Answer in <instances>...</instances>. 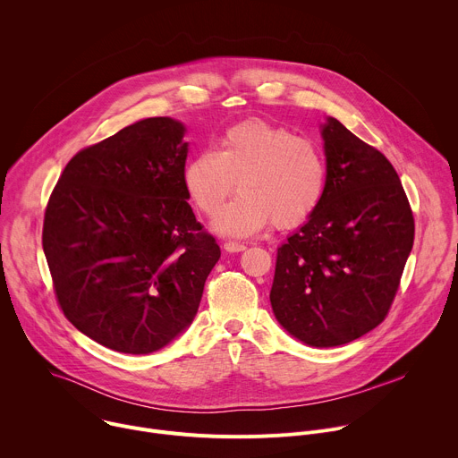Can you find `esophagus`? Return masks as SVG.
<instances>
[{
  "label": "esophagus",
  "mask_w": 458,
  "mask_h": 458,
  "mask_svg": "<svg viewBox=\"0 0 458 458\" xmlns=\"http://www.w3.org/2000/svg\"><path fill=\"white\" fill-rule=\"evenodd\" d=\"M225 250L226 251H242V250H246V246L242 244V242H235V241H226L225 242Z\"/></svg>",
  "instance_id": "esophagus-1"
}]
</instances>
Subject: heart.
I'll return each instance as SVG.
<instances>
[{
	"label": "heart",
	"mask_w": 458,
	"mask_h": 458,
	"mask_svg": "<svg viewBox=\"0 0 458 458\" xmlns=\"http://www.w3.org/2000/svg\"><path fill=\"white\" fill-rule=\"evenodd\" d=\"M237 188L217 230L244 237L274 223L290 230L304 225L320 207L328 163L320 147L290 128L265 119H246L226 128L216 150L188 159L182 182L190 201L216 217Z\"/></svg>",
	"instance_id": "b5f03b06"
}]
</instances>
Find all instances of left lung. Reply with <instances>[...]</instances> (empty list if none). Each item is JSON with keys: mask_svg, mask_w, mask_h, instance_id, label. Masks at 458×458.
Here are the masks:
<instances>
[{"mask_svg": "<svg viewBox=\"0 0 458 458\" xmlns=\"http://www.w3.org/2000/svg\"><path fill=\"white\" fill-rule=\"evenodd\" d=\"M328 184L317 212L277 248L270 302L299 341L332 348L378 326L401 286L415 219L384 154L330 117Z\"/></svg>", "mask_w": 458, "mask_h": 458, "instance_id": "8db88e82", "label": "left lung"}]
</instances>
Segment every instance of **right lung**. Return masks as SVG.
Returning <instances> with one entry per match:
<instances>
[{
    "label": "right lung",
    "mask_w": 458,
    "mask_h": 458,
    "mask_svg": "<svg viewBox=\"0 0 458 458\" xmlns=\"http://www.w3.org/2000/svg\"><path fill=\"white\" fill-rule=\"evenodd\" d=\"M182 136L179 121L148 117L80 150L45 208L59 308L121 353H152L177 337L221 257L186 201Z\"/></svg>",
    "instance_id": "1"
}]
</instances>
